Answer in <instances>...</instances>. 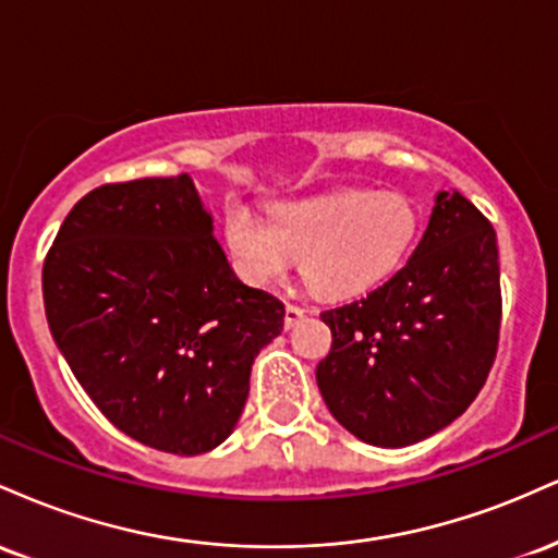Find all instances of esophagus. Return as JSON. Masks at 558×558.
Wrapping results in <instances>:
<instances>
[{"label":"esophagus","instance_id":"1","mask_svg":"<svg viewBox=\"0 0 558 558\" xmlns=\"http://www.w3.org/2000/svg\"><path fill=\"white\" fill-rule=\"evenodd\" d=\"M306 315H310V310H304V306L288 304V306H286V328H288V330L296 328V325H299L301 319H304Z\"/></svg>","mask_w":558,"mask_h":558}]
</instances>
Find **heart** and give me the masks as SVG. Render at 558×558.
Masks as SVG:
<instances>
[{
  "mask_svg": "<svg viewBox=\"0 0 558 558\" xmlns=\"http://www.w3.org/2000/svg\"><path fill=\"white\" fill-rule=\"evenodd\" d=\"M222 233L235 267L254 283L280 278L301 257L312 291L354 296L399 270L417 241L420 217L403 194L343 189L278 204L272 220L230 198Z\"/></svg>",
  "mask_w": 558,
  "mask_h": 558,
  "instance_id": "1",
  "label": "heart"
}]
</instances>
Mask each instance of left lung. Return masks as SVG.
I'll use <instances>...</instances> for the list:
<instances>
[{"mask_svg": "<svg viewBox=\"0 0 558 558\" xmlns=\"http://www.w3.org/2000/svg\"><path fill=\"white\" fill-rule=\"evenodd\" d=\"M498 280L496 230L470 198L440 191L407 265L367 296L319 315L332 345L317 386L332 417L383 448L451 425L496 360Z\"/></svg>", "mask_w": 558, "mask_h": 558, "instance_id": "1", "label": "left lung"}]
</instances>
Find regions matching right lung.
<instances>
[{
  "instance_id": "obj_1",
  "label": "right lung",
  "mask_w": 558,
  "mask_h": 558,
  "mask_svg": "<svg viewBox=\"0 0 558 558\" xmlns=\"http://www.w3.org/2000/svg\"><path fill=\"white\" fill-rule=\"evenodd\" d=\"M44 310L75 380L118 430L196 457L233 433L286 306L230 270L189 175L94 189L44 262Z\"/></svg>"
}]
</instances>
